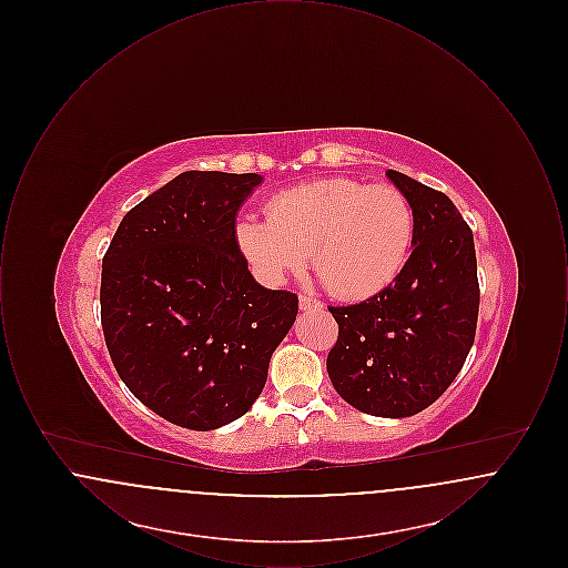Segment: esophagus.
<instances>
[{
    "mask_svg": "<svg viewBox=\"0 0 568 568\" xmlns=\"http://www.w3.org/2000/svg\"><path fill=\"white\" fill-rule=\"evenodd\" d=\"M297 304H300L302 311H317V308H322V302L317 297L306 296V294H300Z\"/></svg>",
    "mask_w": 568,
    "mask_h": 568,
    "instance_id": "esophagus-1",
    "label": "esophagus"
}]
</instances>
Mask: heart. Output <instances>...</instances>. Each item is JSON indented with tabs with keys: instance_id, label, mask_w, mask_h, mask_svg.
I'll list each match as a JSON object with an SVG mask.
<instances>
[{
	"instance_id": "heart-1",
	"label": "heart",
	"mask_w": 568,
	"mask_h": 568,
	"mask_svg": "<svg viewBox=\"0 0 568 568\" xmlns=\"http://www.w3.org/2000/svg\"><path fill=\"white\" fill-rule=\"evenodd\" d=\"M413 232V209L394 185L324 179L276 193L268 216L239 221L236 241L268 283L302 268L311 253L327 294L364 300L403 272Z\"/></svg>"
}]
</instances>
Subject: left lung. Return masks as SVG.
<instances>
[{
    "instance_id": "1",
    "label": "left lung",
    "mask_w": 568,
    "mask_h": 568,
    "mask_svg": "<svg viewBox=\"0 0 568 568\" xmlns=\"http://www.w3.org/2000/svg\"><path fill=\"white\" fill-rule=\"evenodd\" d=\"M413 209V251L377 296L327 306L338 324L327 375L343 400L377 417H408L458 377L475 343L479 281L473 230L443 193L387 170Z\"/></svg>"
}]
</instances>
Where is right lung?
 Segmentation results:
<instances>
[{"label": "right lung", "instance_id": "obj_1", "mask_svg": "<svg viewBox=\"0 0 568 568\" xmlns=\"http://www.w3.org/2000/svg\"><path fill=\"white\" fill-rule=\"evenodd\" d=\"M260 174L190 170L123 216L102 260L110 359L170 424L215 430L262 394L297 296L251 276L234 221Z\"/></svg>", "mask_w": 568, "mask_h": 568}]
</instances>
